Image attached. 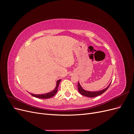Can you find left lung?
<instances>
[{"instance_id":"8db88e82","label":"left lung","mask_w":134,"mask_h":134,"mask_svg":"<svg viewBox=\"0 0 134 134\" xmlns=\"http://www.w3.org/2000/svg\"><path fill=\"white\" fill-rule=\"evenodd\" d=\"M111 83L108 85V86L106 88L104 89L103 90L98 91V92H90V91H86L84 90L82 88V87L80 86L79 83L78 82V91L80 93V94H82L84 96L88 97H95L98 96H99L100 94H103V93L104 92H106L107 90V89L109 88V86H110Z\"/></svg>"}]
</instances>
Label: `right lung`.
I'll use <instances>...</instances> for the list:
<instances>
[{
  "mask_svg": "<svg viewBox=\"0 0 134 134\" xmlns=\"http://www.w3.org/2000/svg\"><path fill=\"white\" fill-rule=\"evenodd\" d=\"M61 81V79L58 80L56 82V86L55 88V90L52 91L51 92H49L48 93H46V94H31V95L34 97H36V98H41V99H47V98H50L51 97H53L55 95V94L58 92V88L59 87V85L60 83V82Z\"/></svg>",
  "mask_w": 134,
  "mask_h": 134,
  "instance_id": "obj_1",
  "label": "right lung"
}]
</instances>
